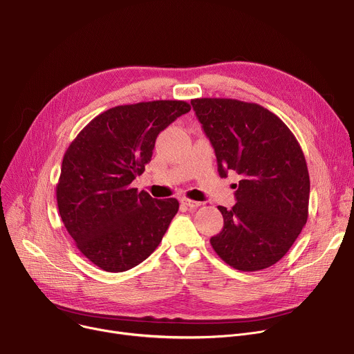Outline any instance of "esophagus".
<instances>
[{
    "mask_svg": "<svg viewBox=\"0 0 354 354\" xmlns=\"http://www.w3.org/2000/svg\"><path fill=\"white\" fill-rule=\"evenodd\" d=\"M181 204L188 207V208H198L201 207V203L200 201H194V200H188V198H183L181 200Z\"/></svg>",
    "mask_w": 354,
    "mask_h": 354,
    "instance_id": "1",
    "label": "esophagus"
}]
</instances>
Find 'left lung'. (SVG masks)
<instances>
[{
    "label": "left lung",
    "instance_id": "obj_1",
    "mask_svg": "<svg viewBox=\"0 0 354 354\" xmlns=\"http://www.w3.org/2000/svg\"><path fill=\"white\" fill-rule=\"evenodd\" d=\"M216 156L221 177L241 176L236 204L209 239L230 266L252 272L277 263L308 221L310 181L304 151L289 127L268 109L236 99L192 100Z\"/></svg>",
    "mask_w": 354,
    "mask_h": 354
}]
</instances>
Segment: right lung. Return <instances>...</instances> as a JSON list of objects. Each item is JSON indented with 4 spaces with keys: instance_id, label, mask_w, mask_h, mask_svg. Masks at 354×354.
Returning a JSON list of instances; mask_svg holds the SVG:
<instances>
[{
    "instance_id": "obj_1",
    "label": "right lung",
    "mask_w": 354,
    "mask_h": 354,
    "mask_svg": "<svg viewBox=\"0 0 354 354\" xmlns=\"http://www.w3.org/2000/svg\"><path fill=\"white\" fill-rule=\"evenodd\" d=\"M184 100L123 104L96 116L68 147L57 185L61 218L77 250L106 272H124L158 247L178 211L131 188L160 131L189 112Z\"/></svg>"
}]
</instances>
